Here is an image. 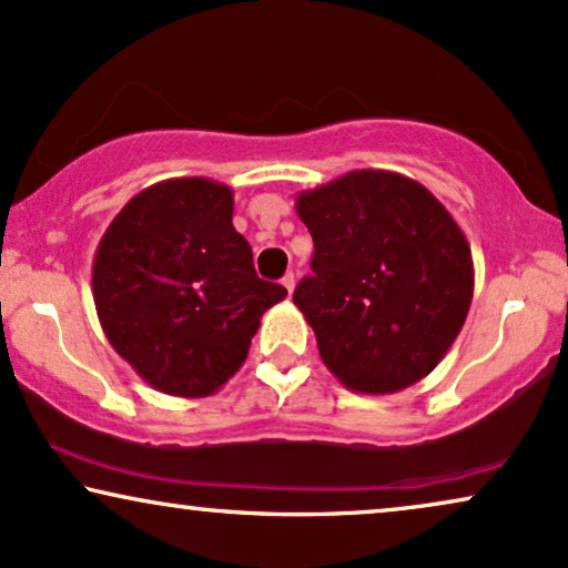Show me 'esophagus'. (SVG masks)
<instances>
[{
    "mask_svg": "<svg viewBox=\"0 0 568 568\" xmlns=\"http://www.w3.org/2000/svg\"><path fill=\"white\" fill-rule=\"evenodd\" d=\"M282 284H284V290L292 294V292H294V284H297V278H294V274H286V276L282 278Z\"/></svg>",
    "mask_w": 568,
    "mask_h": 568,
    "instance_id": "1",
    "label": "esophagus"
}]
</instances>
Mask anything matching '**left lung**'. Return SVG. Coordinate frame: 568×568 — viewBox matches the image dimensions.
Returning <instances> with one entry per match:
<instances>
[{
  "instance_id": "obj_1",
  "label": "left lung",
  "mask_w": 568,
  "mask_h": 568,
  "mask_svg": "<svg viewBox=\"0 0 568 568\" xmlns=\"http://www.w3.org/2000/svg\"><path fill=\"white\" fill-rule=\"evenodd\" d=\"M294 209L315 245L294 305L328 371L357 394L423 381L473 305V253L452 213L428 187L386 169L302 190Z\"/></svg>"
}]
</instances>
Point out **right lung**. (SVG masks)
<instances>
[{"mask_svg":"<svg viewBox=\"0 0 568 568\" xmlns=\"http://www.w3.org/2000/svg\"><path fill=\"white\" fill-rule=\"evenodd\" d=\"M232 211V187L174 176L130 197L95 247L101 328L161 394H216L245 363L263 313L286 297L257 278Z\"/></svg>","mask_w":568,"mask_h":568,"instance_id":"1","label":"right lung"}]
</instances>
